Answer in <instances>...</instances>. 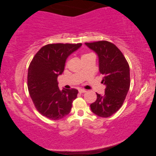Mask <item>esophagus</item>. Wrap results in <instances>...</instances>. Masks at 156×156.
Instances as JSON below:
<instances>
[{"label":"esophagus","mask_w":156,"mask_h":156,"mask_svg":"<svg viewBox=\"0 0 156 156\" xmlns=\"http://www.w3.org/2000/svg\"><path fill=\"white\" fill-rule=\"evenodd\" d=\"M79 92H80V93H86V90H84V89H79Z\"/></svg>","instance_id":"1"}]
</instances>
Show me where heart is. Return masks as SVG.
<instances>
[{
  "label": "heart",
  "instance_id": "heart-1",
  "mask_svg": "<svg viewBox=\"0 0 156 156\" xmlns=\"http://www.w3.org/2000/svg\"><path fill=\"white\" fill-rule=\"evenodd\" d=\"M90 55V54H85V55H82V57H85V56H87V55Z\"/></svg>",
  "mask_w": 156,
  "mask_h": 156
}]
</instances>
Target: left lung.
Masks as SVG:
<instances>
[{"instance_id":"left-lung-1","label":"left lung","mask_w":156,"mask_h":156,"mask_svg":"<svg viewBox=\"0 0 156 156\" xmlns=\"http://www.w3.org/2000/svg\"><path fill=\"white\" fill-rule=\"evenodd\" d=\"M98 56L99 70L103 75L105 94L97 93V100L90 104L97 115L108 117L121 108L130 87V68L123 54L113 43L106 41L86 43Z\"/></svg>"}]
</instances>
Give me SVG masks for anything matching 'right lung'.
<instances>
[{
    "mask_svg": "<svg viewBox=\"0 0 156 156\" xmlns=\"http://www.w3.org/2000/svg\"><path fill=\"white\" fill-rule=\"evenodd\" d=\"M82 44L57 43L42 47L30 63L27 86L36 108L52 120H58L70 113L78 90H60L57 77L64 70L67 58Z\"/></svg>",
    "mask_w": 156,
    "mask_h": 156,
    "instance_id": "add662e5",
    "label": "right lung"
}]
</instances>
